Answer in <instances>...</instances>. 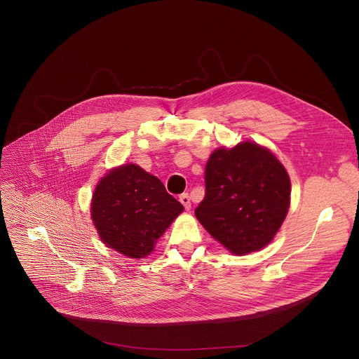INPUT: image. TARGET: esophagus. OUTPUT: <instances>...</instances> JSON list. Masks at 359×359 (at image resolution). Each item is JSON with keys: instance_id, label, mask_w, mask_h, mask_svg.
Here are the masks:
<instances>
[{"instance_id": "1", "label": "esophagus", "mask_w": 359, "mask_h": 359, "mask_svg": "<svg viewBox=\"0 0 359 359\" xmlns=\"http://www.w3.org/2000/svg\"><path fill=\"white\" fill-rule=\"evenodd\" d=\"M179 199H180V202L183 203V206H184V209H186V210H189V209L191 208V202H190V197H189V194H187V193L182 194V196L179 197Z\"/></svg>"}]
</instances>
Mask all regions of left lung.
I'll return each instance as SVG.
<instances>
[{"mask_svg": "<svg viewBox=\"0 0 359 359\" xmlns=\"http://www.w3.org/2000/svg\"><path fill=\"white\" fill-rule=\"evenodd\" d=\"M290 201V180L274 154L256 143L216 150L205 169V198L196 216L205 230L236 255L274 238Z\"/></svg>", "mask_w": 359, "mask_h": 359, "instance_id": "8db88e82", "label": "left lung"}]
</instances>
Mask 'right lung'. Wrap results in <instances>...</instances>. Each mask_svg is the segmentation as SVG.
Wrapping results in <instances>:
<instances>
[{"label": "right lung", "instance_id": "right-lung-1", "mask_svg": "<svg viewBox=\"0 0 359 359\" xmlns=\"http://www.w3.org/2000/svg\"><path fill=\"white\" fill-rule=\"evenodd\" d=\"M92 220L102 241L133 259L147 256L183 210L160 179L129 163L109 172L92 198Z\"/></svg>", "mask_w": 359, "mask_h": 359}]
</instances>
